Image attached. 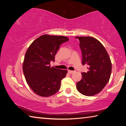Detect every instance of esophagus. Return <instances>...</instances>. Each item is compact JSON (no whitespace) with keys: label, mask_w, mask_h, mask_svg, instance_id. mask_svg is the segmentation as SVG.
Instances as JSON below:
<instances>
[{"label":"esophagus","mask_w":126,"mask_h":126,"mask_svg":"<svg viewBox=\"0 0 126 126\" xmlns=\"http://www.w3.org/2000/svg\"><path fill=\"white\" fill-rule=\"evenodd\" d=\"M68 73H70V74H72V73H74V72H75V71H71V70H68Z\"/></svg>","instance_id":"esophagus-1"}]
</instances>
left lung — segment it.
Instances as JSON below:
<instances>
[{
    "mask_svg": "<svg viewBox=\"0 0 126 126\" xmlns=\"http://www.w3.org/2000/svg\"><path fill=\"white\" fill-rule=\"evenodd\" d=\"M82 53V64L88 65V71L76 84L79 92L93 96L101 92L110 80L112 63L107 52L98 40L92 37H76Z\"/></svg>",
    "mask_w": 126,
    "mask_h": 126,
    "instance_id": "obj_1",
    "label": "left lung"
}]
</instances>
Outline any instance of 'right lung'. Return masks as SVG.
I'll return each instance as SVG.
<instances>
[{
	"label": "right lung",
	"instance_id": "1",
	"mask_svg": "<svg viewBox=\"0 0 126 126\" xmlns=\"http://www.w3.org/2000/svg\"><path fill=\"white\" fill-rule=\"evenodd\" d=\"M69 39L62 35L44 34L32 42L25 53L23 71L27 84L36 94L47 97L54 95L61 87V82L67 70L50 67L63 43Z\"/></svg>",
	"mask_w": 126,
	"mask_h": 126
}]
</instances>
